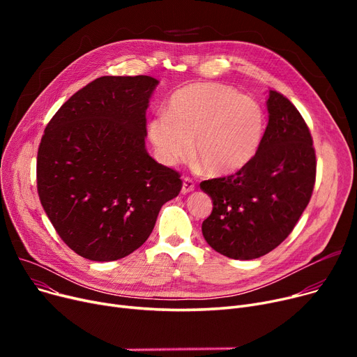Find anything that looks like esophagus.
<instances>
[{"label":"esophagus","instance_id":"obj_1","mask_svg":"<svg viewBox=\"0 0 357 357\" xmlns=\"http://www.w3.org/2000/svg\"><path fill=\"white\" fill-rule=\"evenodd\" d=\"M194 188H195V182L191 179V178H183L182 179V194H188V192H191V191H194Z\"/></svg>","mask_w":357,"mask_h":357}]
</instances>
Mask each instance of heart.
I'll list each match as a JSON object with an SVG mask.
<instances>
[{
	"instance_id": "heart-1",
	"label": "heart",
	"mask_w": 357,
	"mask_h": 357,
	"mask_svg": "<svg viewBox=\"0 0 357 357\" xmlns=\"http://www.w3.org/2000/svg\"><path fill=\"white\" fill-rule=\"evenodd\" d=\"M266 116L252 97L218 82H192L176 89L166 112L147 124L160 162L174 165L192 153L211 175L245 167L265 136Z\"/></svg>"
}]
</instances>
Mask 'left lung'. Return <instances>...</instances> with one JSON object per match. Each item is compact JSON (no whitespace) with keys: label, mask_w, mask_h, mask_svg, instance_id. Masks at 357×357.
Instances as JSON below:
<instances>
[{"label":"left lung","mask_w":357,"mask_h":357,"mask_svg":"<svg viewBox=\"0 0 357 357\" xmlns=\"http://www.w3.org/2000/svg\"><path fill=\"white\" fill-rule=\"evenodd\" d=\"M266 105L269 121L255 158L230 176L199 183L213 199L204 238L230 259H257L278 248L314 190L317 162L308 126L282 93L269 91Z\"/></svg>","instance_id":"8db88e82"}]
</instances>
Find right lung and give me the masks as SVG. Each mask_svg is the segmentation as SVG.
<instances>
[{"instance_id": "obj_1", "label": "right lung", "mask_w": 357, "mask_h": 357, "mask_svg": "<svg viewBox=\"0 0 357 357\" xmlns=\"http://www.w3.org/2000/svg\"><path fill=\"white\" fill-rule=\"evenodd\" d=\"M159 81L101 77L79 89L46 126L37 191L61 238L79 256L111 261L139 249L181 175L149 156L146 109Z\"/></svg>"}]
</instances>
